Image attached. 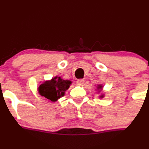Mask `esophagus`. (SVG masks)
<instances>
[{"mask_svg": "<svg viewBox=\"0 0 149 149\" xmlns=\"http://www.w3.org/2000/svg\"><path fill=\"white\" fill-rule=\"evenodd\" d=\"M84 82H85L84 79H79L77 81V84H78V85H82L84 84Z\"/></svg>", "mask_w": 149, "mask_h": 149, "instance_id": "esophagus-1", "label": "esophagus"}]
</instances>
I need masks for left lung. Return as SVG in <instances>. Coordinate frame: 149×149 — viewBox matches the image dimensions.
<instances>
[{
  "label": "left lung",
  "instance_id": "8db88e82",
  "mask_svg": "<svg viewBox=\"0 0 149 149\" xmlns=\"http://www.w3.org/2000/svg\"><path fill=\"white\" fill-rule=\"evenodd\" d=\"M96 88H97V90L98 91V93L101 92V91H102V89H103V85H97V87H96ZM99 97H100V98H103V97H104V94L100 95Z\"/></svg>",
  "mask_w": 149,
  "mask_h": 149
}]
</instances>
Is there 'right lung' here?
Here are the masks:
<instances>
[{
    "label": "right lung",
    "instance_id": "1",
    "mask_svg": "<svg viewBox=\"0 0 149 149\" xmlns=\"http://www.w3.org/2000/svg\"><path fill=\"white\" fill-rule=\"evenodd\" d=\"M72 82L63 80L61 77L55 76L50 80L44 82L38 88L39 94L52 102L57 101L64 96L65 92L69 88Z\"/></svg>",
    "mask_w": 149,
    "mask_h": 149
}]
</instances>
